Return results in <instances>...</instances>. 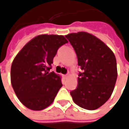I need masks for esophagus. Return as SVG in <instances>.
Returning a JSON list of instances; mask_svg holds the SVG:
<instances>
[{"mask_svg": "<svg viewBox=\"0 0 129 129\" xmlns=\"http://www.w3.org/2000/svg\"><path fill=\"white\" fill-rule=\"evenodd\" d=\"M68 77V75H63V77H64V79H67Z\"/></svg>", "mask_w": 129, "mask_h": 129, "instance_id": "1", "label": "esophagus"}]
</instances>
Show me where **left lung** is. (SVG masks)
<instances>
[{
  "mask_svg": "<svg viewBox=\"0 0 129 129\" xmlns=\"http://www.w3.org/2000/svg\"><path fill=\"white\" fill-rule=\"evenodd\" d=\"M76 52L80 73L76 89L71 91L75 104L93 110L111 96L117 78V61L113 52L92 34L78 32L66 36Z\"/></svg>",
  "mask_w": 129,
  "mask_h": 129,
  "instance_id": "obj_1",
  "label": "left lung"
}]
</instances>
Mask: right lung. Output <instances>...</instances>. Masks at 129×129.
Returning <instances> with one entry per match:
<instances>
[{"mask_svg":"<svg viewBox=\"0 0 129 129\" xmlns=\"http://www.w3.org/2000/svg\"><path fill=\"white\" fill-rule=\"evenodd\" d=\"M68 43L63 36L39 35L30 40L14 58L10 79L20 102L32 110L52 104L62 86L61 78L50 72L58 49Z\"/></svg>","mask_w":129,"mask_h":129,"instance_id":"add662e5","label":"right lung"}]
</instances>
